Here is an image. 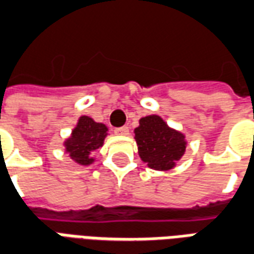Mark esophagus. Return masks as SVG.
<instances>
[{
  "label": "esophagus",
  "instance_id": "1",
  "mask_svg": "<svg viewBox=\"0 0 254 254\" xmlns=\"http://www.w3.org/2000/svg\"><path fill=\"white\" fill-rule=\"evenodd\" d=\"M114 133H116V134H122V136H125V134L129 133V127H116V129H114Z\"/></svg>",
  "mask_w": 254,
  "mask_h": 254
}]
</instances>
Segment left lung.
<instances>
[{
	"mask_svg": "<svg viewBox=\"0 0 254 254\" xmlns=\"http://www.w3.org/2000/svg\"><path fill=\"white\" fill-rule=\"evenodd\" d=\"M138 155L154 170H170L185 152V137L158 116L144 117L134 129Z\"/></svg>",
	"mask_w": 254,
	"mask_h": 254,
	"instance_id": "left-lung-1",
	"label": "left lung"
}]
</instances>
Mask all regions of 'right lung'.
<instances>
[{
  "instance_id": "obj_1",
  "label": "right lung",
  "mask_w": 254,
  "mask_h": 254,
  "mask_svg": "<svg viewBox=\"0 0 254 254\" xmlns=\"http://www.w3.org/2000/svg\"><path fill=\"white\" fill-rule=\"evenodd\" d=\"M107 136V127L103 124L95 122L89 117H80L77 127L73 129L72 136L65 141L66 151L78 165H91L92 151L103 145V140Z\"/></svg>"
}]
</instances>
